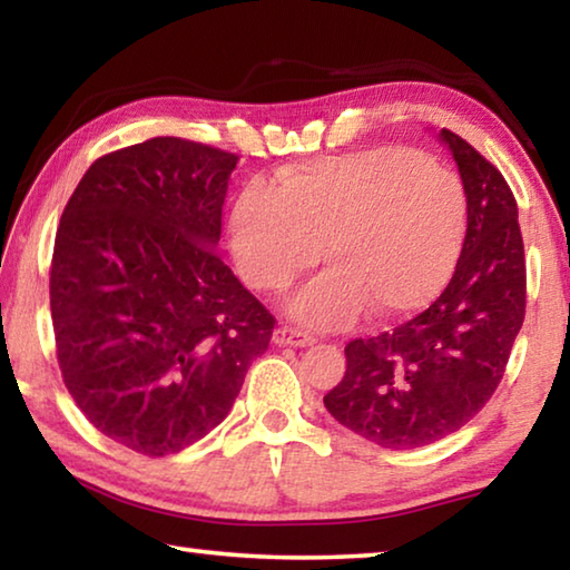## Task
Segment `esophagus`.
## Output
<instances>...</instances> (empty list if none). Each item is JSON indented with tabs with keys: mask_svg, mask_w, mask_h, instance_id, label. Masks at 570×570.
<instances>
[{
	"mask_svg": "<svg viewBox=\"0 0 570 570\" xmlns=\"http://www.w3.org/2000/svg\"><path fill=\"white\" fill-rule=\"evenodd\" d=\"M274 342L278 346H308L314 344V336L304 330H298V326H278L274 332Z\"/></svg>",
	"mask_w": 570,
	"mask_h": 570,
	"instance_id": "obj_1",
	"label": "esophagus"
}]
</instances>
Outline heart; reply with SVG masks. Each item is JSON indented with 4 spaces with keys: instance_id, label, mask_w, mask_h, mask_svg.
Segmentation results:
<instances>
[{
    "instance_id": "b5f03b06",
    "label": "heart",
    "mask_w": 570,
    "mask_h": 570,
    "mask_svg": "<svg viewBox=\"0 0 570 570\" xmlns=\"http://www.w3.org/2000/svg\"><path fill=\"white\" fill-rule=\"evenodd\" d=\"M468 226L455 173L417 150L366 148L254 183L234 208V254L248 284L284 292L322 258L330 272L294 302L298 320L340 326L364 312L428 304L452 274Z\"/></svg>"
}]
</instances>
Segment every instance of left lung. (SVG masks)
<instances>
[{
    "label": "left lung",
    "instance_id": "8db88e82",
    "mask_svg": "<svg viewBox=\"0 0 570 570\" xmlns=\"http://www.w3.org/2000/svg\"><path fill=\"white\" fill-rule=\"evenodd\" d=\"M468 198V230L450 284L424 312L344 346L346 372L324 404L390 450L432 445L493 397L525 320V248L513 190L493 163L448 128Z\"/></svg>",
    "mask_w": 570,
    "mask_h": 570
}]
</instances>
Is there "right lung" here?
Here are the masks:
<instances>
[{
  "mask_svg": "<svg viewBox=\"0 0 570 570\" xmlns=\"http://www.w3.org/2000/svg\"><path fill=\"white\" fill-rule=\"evenodd\" d=\"M236 153L150 138L92 163L62 210L50 308L62 382L105 438L148 458L226 420L274 314L220 262Z\"/></svg>",
  "mask_w": 570,
  "mask_h": 570,
  "instance_id": "right-lung-1",
  "label": "right lung"
}]
</instances>
